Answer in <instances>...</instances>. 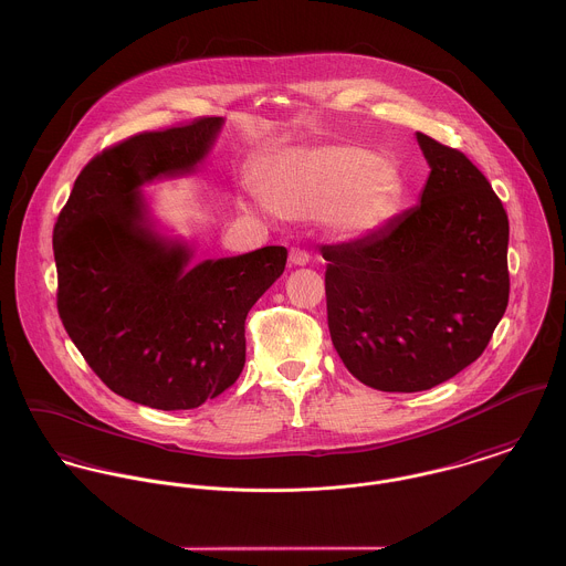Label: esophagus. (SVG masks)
Masks as SVG:
<instances>
[{"label": "esophagus", "instance_id": "esophagus-1", "mask_svg": "<svg viewBox=\"0 0 566 566\" xmlns=\"http://www.w3.org/2000/svg\"><path fill=\"white\" fill-rule=\"evenodd\" d=\"M311 262V255L306 253V251H302V249H292L290 251V266H306Z\"/></svg>", "mask_w": 566, "mask_h": 566}]
</instances>
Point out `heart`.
Returning <instances> with one entry per match:
<instances>
[{
  "label": "heart",
  "instance_id": "b5f03b06",
  "mask_svg": "<svg viewBox=\"0 0 566 566\" xmlns=\"http://www.w3.org/2000/svg\"><path fill=\"white\" fill-rule=\"evenodd\" d=\"M266 205L285 219L319 214L332 239L364 240L386 226L402 179L387 157L359 145L300 147L272 157L260 175Z\"/></svg>",
  "mask_w": 566,
  "mask_h": 566
}]
</instances>
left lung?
<instances>
[{
  "instance_id": "1",
  "label": "left lung",
  "mask_w": 566,
  "mask_h": 566,
  "mask_svg": "<svg viewBox=\"0 0 566 566\" xmlns=\"http://www.w3.org/2000/svg\"><path fill=\"white\" fill-rule=\"evenodd\" d=\"M419 205L373 237L324 244L327 327L364 386L421 391L488 347L509 302V219L473 161L417 132Z\"/></svg>"
}]
</instances>
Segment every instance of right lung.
I'll return each instance as SVG.
<instances>
[{"label": "right lung", "instance_id": "obj_1", "mask_svg": "<svg viewBox=\"0 0 566 566\" xmlns=\"http://www.w3.org/2000/svg\"><path fill=\"white\" fill-rule=\"evenodd\" d=\"M223 123L145 132L93 157L53 232L65 332L115 394L159 411L196 409L237 384L247 313L287 262L285 247L193 262L196 247L150 212L143 189L193 175Z\"/></svg>", "mask_w": 566, "mask_h": 566}]
</instances>
